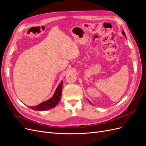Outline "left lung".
Wrapping results in <instances>:
<instances>
[{
  "instance_id": "left-lung-1",
  "label": "left lung",
  "mask_w": 146,
  "mask_h": 146,
  "mask_svg": "<svg viewBox=\"0 0 146 146\" xmlns=\"http://www.w3.org/2000/svg\"><path fill=\"white\" fill-rule=\"evenodd\" d=\"M122 35H123V36H125V37H126V36H125V33H124V32H123V31H122ZM90 102V101H89ZM91 103V102H90Z\"/></svg>"
}]
</instances>
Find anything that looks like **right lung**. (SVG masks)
I'll return each instance as SVG.
<instances>
[{
  "mask_svg": "<svg viewBox=\"0 0 146 146\" xmlns=\"http://www.w3.org/2000/svg\"><path fill=\"white\" fill-rule=\"evenodd\" d=\"M62 87H63V80L61 82L60 85L57 87L55 93L52 98L45 102L39 104L34 107H29L30 109L35 111H46L52 108L56 107L60 100L61 94H62Z\"/></svg>",
  "mask_w": 146,
  "mask_h": 146,
  "instance_id": "right-lung-1",
  "label": "right lung"
}]
</instances>
